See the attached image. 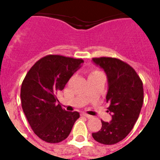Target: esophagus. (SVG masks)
<instances>
[{
  "instance_id": "esophagus-1",
  "label": "esophagus",
  "mask_w": 160,
  "mask_h": 160,
  "mask_svg": "<svg viewBox=\"0 0 160 160\" xmlns=\"http://www.w3.org/2000/svg\"><path fill=\"white\" fill-rule=\"evenodd\" d=\"M81 116H83V117H85V118H92V116L87 114V113H82Z\"/></svg>"
}]
</instances>
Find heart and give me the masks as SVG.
<instances>
[{"label": "heart", "mask_w": 160, "mask_h": 160, "mask_svg": "<svg viewBox=\"0 0 160 160\" xmlns=\"http://www.w3.org/2000/svg\"><path fill=\"white\" fill-rule=\"evenodd\" d=\"M98 73V71H97V70H94V71H92V72L91 73V74H93V73Z\"/></svg>", "instance_id": "1"}]
</instances>
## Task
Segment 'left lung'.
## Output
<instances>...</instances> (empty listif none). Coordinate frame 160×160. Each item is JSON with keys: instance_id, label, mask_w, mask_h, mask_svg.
<instances>
[{"instance_id": "obj_1", "label": "left lung", "mask_w": 160, "mask_h": 160, "mask_svg": "<svg viewBox=\"0 0 160 160\" xmlns=\"http://www.w3.org/2000/svg\"><path fill=\"white\" fill-rule=\"evenodd\" d=\"M104 70L108 79L106 102L111 122H102L92 137L101 144L113 145L122 141L136 122L144 99L143 84L135 70L128 63L112 57L92 58Z\"/></svg>"}]
</instances>
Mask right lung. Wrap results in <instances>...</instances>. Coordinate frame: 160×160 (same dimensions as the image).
Masks as SVG:
<instances>
[{
    "mask_svg": "<svg viewBox=\"0 0 160 160\" xmlns=\"http://www.w3.org/2000/svg\"><path fill=\"white\" fill-rule=\"evenodd\" d=\"M83 62L82 59L48 55L26 73L20 90L21 105L33 132L42 141H64L80 118L79 112L66 111L56 104V95Z\"/></svg>",
    "mask_w": 160,
    "mask_h": 160,
    "instance_id": "right-lung-1",
    "label": "right lung"
}]
</instances>
